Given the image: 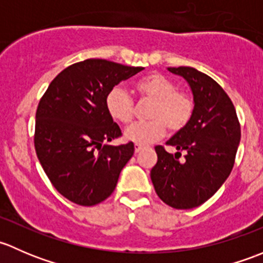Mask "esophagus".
Wrapping results in <instances>:
<instances>
[{"label":"esophagus","instance_id":"obj_1","mask_svg":"<svg viewBox=\"0 0 263 263\" xmlns=\"http://www.w3.org/2000/svg\"><path fill=\"white\" fill-rule=\"evenodd\" d=\"M142 148H144V146H142V145L135 144V153H140V151H141Z\"/></svg>","mask_w":263,"mask_h":263}]
</instances>
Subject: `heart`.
<instances>
[{
	"mask_svg": "<svg viewBox=\"0 0 263 263\" xmlns=\"http://www.w3.org/2000/svg\"><path fill=\"white\" fill-rule=\"evenodd\" d=\"M134 89L140 99L153 100L148 108V121L137 122L124 132V136L136 144L145 145L160 139L166 131L179 132L192 119L196 109L195 98L185 90H179L177 84L165 75L151 72L135 82ZM105 108L108 115L122 124L134 121L135 102L121 86H115L107 92Z\"/></svg>",
	"mask_w": 263,
	"mask_h": 263,
	"instance_id": "obj_1",
	"label": "heart"
}]
</instances>
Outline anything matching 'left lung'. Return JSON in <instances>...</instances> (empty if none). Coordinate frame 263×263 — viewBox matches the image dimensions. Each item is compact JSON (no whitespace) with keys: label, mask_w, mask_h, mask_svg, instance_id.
I'll use <instances>...</instances> for the list:
<instances>
[{"label":"left lung","mask_w":263,"mask_h":263,"mask_svg":"<svg viewBox=\"0 0 263 263\" xmlns=\"http://www.w3.org/2000/svg\"><path fill=\"white\" fill-rule=\"evenodd\" d=\"M168 70L188 81L196 109L190 123L165 144L177 148L176 154L155 146L158 161L150 177L163 202L185 210L202 205L227 181L240 141V123L234 104L214 79L184 66Z\"/></svg>","instance_id":"8db88e82"}]
</instances>
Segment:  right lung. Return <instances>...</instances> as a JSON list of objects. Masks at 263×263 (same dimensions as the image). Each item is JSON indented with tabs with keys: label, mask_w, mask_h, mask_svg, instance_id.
I'll list each match as a JSON object with an SVG mask.
<instances>
[{
	"label": "right lung",
	"mask_w": 263,
	"mask_h": 263,
	"mask_svg": "<svg viewBox=\"0 0 263 263\" xmlns=\"http://www.w3.org/2000/svg\"><path fill=\"white\" fill-rule=\"evenodd\" d=\"M142 70L89 58L61 71L41 98L34 132L36 156L53 187L71 202L97 205L115 191L135 145L107 144L122 131L108 115L105 97Z\"/></svg>",
	"instance_id": "add662e5"
}]
</instances>
